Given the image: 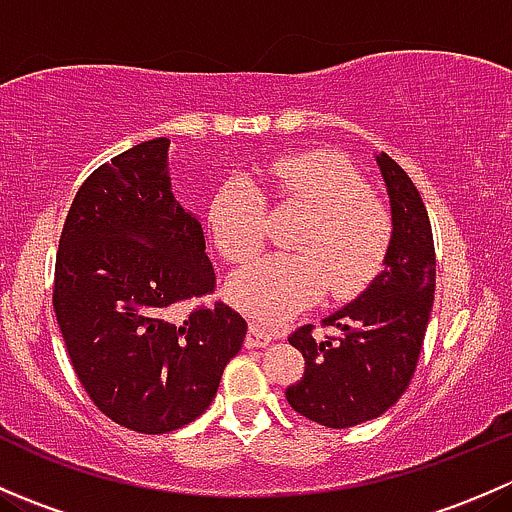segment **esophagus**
I'll return each mask as SVG.
<instances>
[{"mask_svg": "<svg viewBox=\"0 0 512 512\" xmlns=\"http://www.w3.org/2000/svg\"><path fill=\"white\" fill-rule=\"evenodd\" d=\"M270 342H272V337L265 332V329H260L257 324H250V329H247V337H245V347L247 349L267 347Z\"/></svg>", "mask_w": 512, "mask_h": 512, "instance_id": "obj_1", "label": "esophagus"}]
</instances>
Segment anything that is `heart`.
<instances>
[{
	"label": "heart",
	"mask_w": 512,
	"mask_h": 512,
	"mask_svg": "<svg viewBox=\"0 0 512 512\" xmlns=\"http://www.w3.org/2000/svg\"><path fill=\"white\" fill-rule=\"evenodd\" d=\"M272 195L309 210L292 247L242 267L227 282V297L260 322L275 324L317 302L327 289L337 299L364 292L384 270L391 218L369 195L364 175L329 151L285 153L267 165ZM205 223L220 255L247 262L267 237V203L247 173L227 175L213 190Z\"/></svg>",
	"instance_id": "b5f03b06"
}]
</instances>
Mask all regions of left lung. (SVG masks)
Wrapping results in <instances>:
<instances>
[{
    "label": "left lung",
    "instance_id": "obj_1",
    "mask_svg": "<svg viewBox=\"0 0 512 512\" xmlns=\"http://www.w3.org/2000/svg\"><path fill=\"white\" fill-rule=\"evenodd\" d=\"M391 205V247L374 282L314 337L299 327L289 344L304 356V376L285 391L289 406L327 428H349L389 411L409 386L426 337L436 289L431 220L416 185L394 158L376 153Z\"/></svg>",
    "mask_w": 512,
    "mask_h": 512
}]
</instances>
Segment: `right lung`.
Here are the masks:
<instances>
[{
    "label": "right lung",
    "instance_id": "right-lung-1",
    "mask_svg": "<svg viewBox=\"0 0 512 512\" xmlns=\"http://www.w3.org/2000/svg\"><path fill=\"white\" fill-rule=\"evenodd\" d=\"M168 138L138 143L86 178L61 230L54 312L86 394L118 426L168 433L218 394L247 322L213 292L203 225L175 200Z\"/></svg>",
    "mask_w": 512,
    "mask_h": 512
}]
</instances>
